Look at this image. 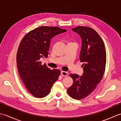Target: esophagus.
Masks as SVG:
<instances>
[{
	"label": "esophagus",
	"mask_w": 121,
	"mask_h": 121,
	"mask_svg": "<svg viewBox=\"0 0 121 121\" xmlns=\"http://www.w3.org/2000/svg\"><path fill=\"white\" fill-rule=\"evenodd\" d=\"M61 75H62L63 76H68V73L67 72L62 71V72H61Z\"/></svg>",
	"instance_id": "34e87169"
}]
</instances>
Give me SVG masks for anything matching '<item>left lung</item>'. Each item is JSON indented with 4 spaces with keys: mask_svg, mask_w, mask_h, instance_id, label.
I'll return each mask as SVG.
<instances>
[{
    "mask_svg": "<svg viewBox=\"0 0 121 121\" xmlns=\"http://www.w3.org/2000/svg\"><path fill=\"white\" fill-rule=\"evenodd\" d=\"M80 36L82 48L79 59L83 62L84 73L79 76L70 75L73 84L68 89L72 98L81 100L94 91L103 78L106 64V51L104 43L97 32L91 27L78 26L72 29Z\"/></svg>",
    "mask_w": 121,
    "mask_h": 121,
    "instance_id": "8db88e82",
    "label": "left lung"
}]
</instances>
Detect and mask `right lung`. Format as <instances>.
<instances>
[{
  "mask_svg": "<svg viewBox=\"0 0 121 121\" xmlns=\"http://www.w3.org/2000/svg\"><path fill=\"white\" fill-rule=\"evenodd\" d=\"M60 27L43 26L36 28L22 38L17 54L19 75L27 91L33 96L42 98L50 93L51 88L60 74L58 69L51 70L40 58L48 57L51 38L65 32Z\"/></svg>",
  "mask_w": 121,
  "mask_h": 121,
  "instance_id": "right-lung-1",
  "label": "right lung"
}]
</instances>
